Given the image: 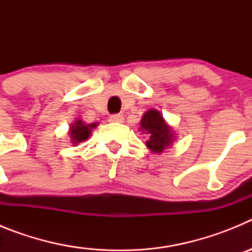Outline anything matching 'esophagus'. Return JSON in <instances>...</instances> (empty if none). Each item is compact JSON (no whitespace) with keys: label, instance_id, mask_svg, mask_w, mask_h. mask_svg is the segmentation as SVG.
I'll use <instances>...</instances> for the list:
<instances>
[{"label":"esophagus","instance_id":"34e87169","mask_svg":"<svg viewBox=\"0 0 252 252\" xmlns=\"http://www.w3.org/2000/svg\"><path fill=\"white\" fill-rule=\"evenodd\" d=\"M110 121L111 122H124V116L116 113V115L110 116Z\"/></svg>","mask_w":252,"mask_h":252}]
</instances>
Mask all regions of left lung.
Instances as JSON below:
<instances>
[{"mask_svg":"<svg viewBox=\"0 0 252 252\" xmlns=\"http://www.w3.org/2000/svg\"><path fill=\"white\" fill-rule=\"evenodd\" d=\"M141 128L149 136L146 146L154 153H162L164 149L170 146L173 142L170 127L165 124L159 111H148L141 120Z\"/></svg>","mask_w":252,"mask_h":252,"instance_id":"left-lung-1","label":"left lung"}]
</instances>
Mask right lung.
<instances>
[{"instance_id":"obj_1","label":"right lung","mask_w":252,"mask_h":252,"mask_svg":"<svg viewBox=\"0 0 252 252\" xmlns=\"http://www.w3.org/2000/svg\"><path fill=\"white\" fill-rule=\"evenodd\" d=\"M94 127L95 124L84 125L82 120L75 121V124H73L72 127H70V137L73 140V144H78V142H82L88 139L91 130Z\"/></svg>"}]
</instances>
